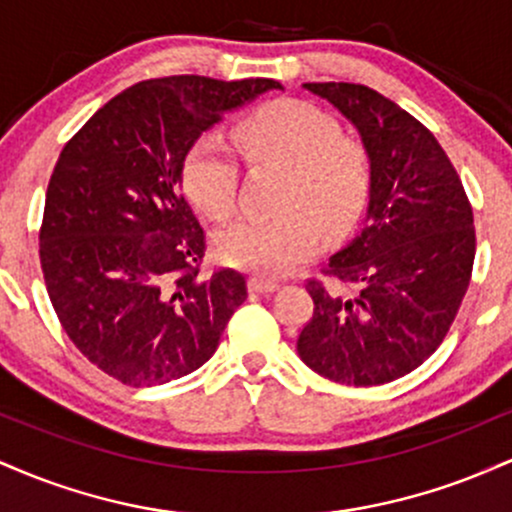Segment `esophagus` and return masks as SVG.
<instances>
[{"instance_id":"34e87169","label":"esophagus","mask_w":512,"mask_h":512,"mask_svg":"<svg viewBox=\"0 0 512 512\" xmlns=\"http://www.w3.org/2000/svg\"><path fill=\"white\" fill-rule=\"evenodd\" d=\"M279 289V284H276L274 279H264V276L255 274L250 276V291H257V293H272Z\"/></svg>"}]
</instances>
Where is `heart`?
<instances>
[{"label":"heart","instance_id":"b5f03b06","mask_svg":"<svg viewBox=\"0 0 512 512\" xmlns=\"http://www.w3.org/2000/svg\"><path fill=\"white\" fill-rule=\"evenodd\" d=\"M250 163L286 168L279 216L240 219L216 238L221 260L250 272L281 276L308 262L325 236L346 231L366 207L373 158L361 139L339 132V122L315 105L276 98L236 127ZM182 185L204 214L231 219L238 207L240 163L228 139L204 132L182 156Z\"/></svg>","mask_w":512,"mask_h":512}]
</instances>
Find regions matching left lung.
Listing matches in <instances>:
<instances>
[{"instance_id": "obj_1", "label": "left lung", "mask_w": 512, "mask_h": 512, "mask_svg": "<svg viewBox=\"0 0 512 512\" xmlns=\"http://www.w3.org/2000/svg\"><path fill=\"white\" fill-rule=\"evenodd\" d=\"M351 120L373 158L366 223L308 279L313 317L298 356L332 383L370 387L419 368L443 344L472 279L474 216L438 139L363 84H305Z\"/></svg>"}]
</instances>
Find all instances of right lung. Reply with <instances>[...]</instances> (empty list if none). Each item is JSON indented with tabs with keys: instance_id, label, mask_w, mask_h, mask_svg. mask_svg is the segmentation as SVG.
Here are the masks:
<instances>
[{
	"instance_id": "add662e5",
	"label": "right lung",
	"mask_w": 512,
	"mask_h": 512,
	"mask_svg": "<svg viewBox=\"0 0 512 512\" xmlns=\"http://www.w3.org/2000/svg\"><path fill=\"white\" fill-rule=\"evenodd\" d=\"M274 79L180 74L117 93L64 144L45 195L40 267L76 349L122 385L151 387L214 356L245 276H199L207 236L180 192L182 156Z\"/></svg>"
}]
</instances>
